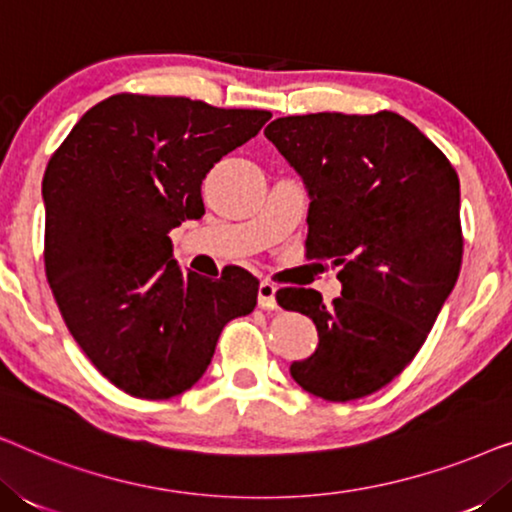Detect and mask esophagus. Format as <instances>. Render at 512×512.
<instances>
[{"instance_id":"34e87169","label":"esophagus","mask_w":512,"mask_h":512,"mask_svg":"<svg viewBox=\"0 0 512 512\" xmlns=\"http://www.w3.org/2000/svg\"><path fill=\"white\" fill-rule=\"evenodd\" d=\"M277 286L272 282H261L258 284V307L261 310H277Z\"/></svg>"}]
</instances>
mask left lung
Segmentation results:
<instances>
[{"label": "left lung", "mask_w": 512, "mask_h": 512, "mask_svg": "<svg viewBox=\"0 0 512 512\" xmlns=\"http://www.w3.org/2000/svg\"><path fill=\"white\" fill-rule=\"evenodd\" d=\"M265 137L305 181L307 258L340 265L342 296L282 289L319 345L291 377L324 401L382 389L415 359L457 284L464 254L459 177L445 153L394 111L286 116Z\"/></svg>", "instance_id": "8db88e82"}]
</instances>
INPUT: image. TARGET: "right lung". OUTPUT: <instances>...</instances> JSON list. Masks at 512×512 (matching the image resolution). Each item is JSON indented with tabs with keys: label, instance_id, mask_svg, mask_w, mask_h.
<instances>
[{
	"label": "right lung",
	"instance_id": "1",
	"mask_svg": "<svg viewBox=\"0 0 512 512\" xmlns=\"http://www.w3.org/2000/svg\"><path fill=\"white\" fill-rule=\"evenodd\" d=\"M270 116L121 93L88 109L48 160V284L83 354L125 394H184L223 326L256 307L258 279L247 270L184 275L170 230L205 214L202 179Z\"/></svg>",
	"mask_w": 512,
	"mask_h": 512
}]
</instances>
